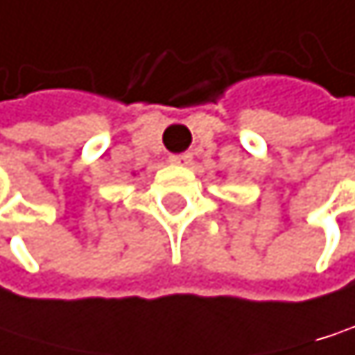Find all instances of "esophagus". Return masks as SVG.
I'll return each instance as SVG.
<instances>
[{
    "label": "esophagus",
    "mask_w": 355,
    "mask_h": 355,
    "mask_svg": "<svg viewBox=\"0 0 355 355\" xmlns=\"http://www.w3.org/2000/svg\"><path fill=\"white\" fill-rule=\"evenodd\" d=\"M169 160H171L173 164H188V162L193 160V156H191V154H173Z\"/></svg>",
    "instance_id": "1"
}]
</instances>
